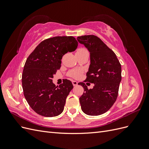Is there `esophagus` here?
Returning <instances> with one entry per match:
<instances>
[{
    "instance_id": "1",
    "label": "esophagus",
    "mask_w": 149,
    "mask_h": 149,
    "mask_svg": "<svg viewBox=\"0 0 149 149\" xmlns=\"http://www.w3.org/2000/svg\"><path fill=\"white\" fill-rule=\"evenodd\" d=\"M72 83H73V85L74 86H76L78 85V82L76 81H72Z\"/></svg>"
}]
</instances>
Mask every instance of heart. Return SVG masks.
I'll list each match as a JSON object with an SVG mask.
<instances>
[{
  "label": "heart",
  "mask_w": 149,
  "mask_h": 149,
  "mask_svg": "<svg viewBox=\"0 0 149 149\" xmlns=\"http://www.w3.org/2000/svg\"><path fill=\"white\" fill-rule=\"evenodd\" d=\"M88 50L86 49L81 48H79L77 52H76V53H84V52H87ZM81 71L79 70H72L69 73V75L71 77L73 78H78L81 75Z\"/></svg>",
  "instance_id": "b5f03b06"
}]
</instances>
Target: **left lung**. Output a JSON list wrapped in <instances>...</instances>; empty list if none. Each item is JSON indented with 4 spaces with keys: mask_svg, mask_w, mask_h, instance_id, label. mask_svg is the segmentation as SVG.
<instances>
[{
    "mask_svg": "<svg viewBox=\"0 0 149 149\" xmlns=\"http://www.w3.org/2000/svg\"><path fill=\"white\" fill-rule=\"evenodd\" d=\"M77 40L90 53L86 81L94 84L93 89H88L84 83H78L84 88L79 97L81 107L86 114L101 115L110 109L118 97L121 65L114 52L96 36H81Z\"/></svg>",
    "mask_w": 149,
    "mask_h": 149,
    "instance_id": "left-lung-1",
    "label": "left lung"
}]
</instances>
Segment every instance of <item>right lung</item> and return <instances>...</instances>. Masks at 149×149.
<instances>
[{
  "label": "right lung",
  "instance_id": "1",
  "mask_svg": "<svg viewBox=\"0 0 149 149\" xmlns=\"http://www.w3.org/2000/svg\"><path fill=\"white\" fill-rule=\"evenodd\" d=\"M78 44L73 37L46 39L38 44L26 59L22 74V88L26 101L38 114L55 117L63 111L73 84L66 79L56 86L52 78L60 68L63 56L75 51Z\"/></svg>",
  "mask_w": 149,
  "mask_h": 149
}]
</instances>
